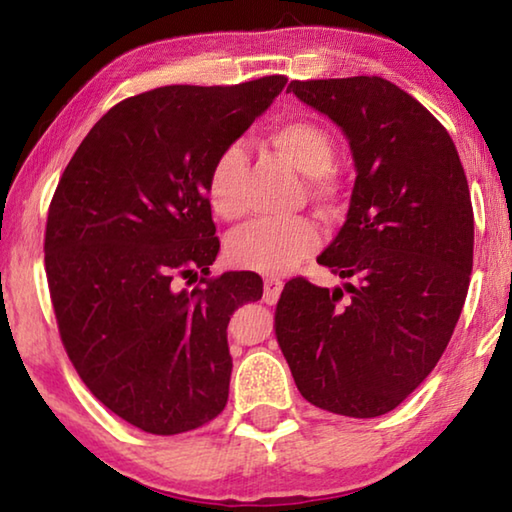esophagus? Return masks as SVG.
<instances>
[{"label": "esophagus", "mask_w": 512, "mask_h": 512, "mask_svg": "<svg viewBox=\"0 0 512 512\" xmlns=\"http://www.w3.org/2000/svg\"><path fill=\"white\" fill-rule=\"evenodd\" d=\"M282 280H277V277H266L264 280V302H268V305H273V302H277V298H280L282 293Z\"/></svg>", "instance_id": "esophagus-1"}]
</instances>
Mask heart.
<instances>
[{
    "instance_id": "1",
    "label": "heart",
    "mask_w": 512,
    "mask_h": 512,
    "mask_svg": "<svg viewBox=\"0 0 512 512\" xmlns=\"http://www.w3.org/2000/svg\"><path fill=\"white\" fill-rule=\"evenodd\" d=\"M266 142L282 160L305 176L307 194L320 205H332L339 196L334 176L336 146L323 126L309 119H289L266 133ZM244 173L246 158L237 144L225 146L207 173V203L223 221H235L244 214ZM316 228L305 216L266 219L237 230L228 241V259L237 268L266 275L289 271L316 246Z\"/></svg>"
}]
</instances>
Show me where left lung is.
Instances as JSON below:
<instances>
[{
    "label": "left lung",
    "mask_w": 512,
    "mask_h": 512,
    "mask_svg": "<svg viewBox=\"0 0 512 512\" xmlns=\"http://www.w3.org/2000/svg\"><path fill=\"white\" fill-rule=\"evenodd\" d=\"M350 140L348 221L318 264L323 289L284 284L275 336L300 395L318 409L377 418L443 357L470 287L474 212L461 158L431 112L379 76L291 81Z\"/></svg>",
    "instance_id": "8db88e82"
}]
</instances>
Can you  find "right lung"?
I'll list each match as a JSON object with an SVG mask.
<instances>
[{
  "instance_id": "right-lung-1",
  "label": "right lung",
  "mask_w": 512,
  "mask_h": 512,
  "mask_svg": "<svg viewBox=\"0 0 512 512\" xmlns=\"http://www.w3.org/2000/svg\"><path fill=\"white\" fill-rule=\"evenodd\" d=\"M284 85L275 74L135 94L92 126L58 180L45 271L60 341L90 393L146 433L198 429L228 404V323L262 298V280L212 277L205 183Z\"/></svg>"
}]
</instances>
